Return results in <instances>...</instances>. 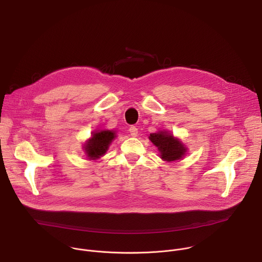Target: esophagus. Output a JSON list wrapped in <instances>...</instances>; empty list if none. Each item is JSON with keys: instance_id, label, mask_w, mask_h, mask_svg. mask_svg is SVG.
Instances as JSON below:
<instances>
[{"instance_id": "obj_1", "label": "esophagus", "mask_w": 262, "mask_h": 262, "mask_svg": "<svg viewBox=\"0 0 262 262\" xmlns=\"http://www.w3.org/2000/svg\"><path fill=\"white\" fill-rule=\"evenodd\" d=\"M129 134L132 137H137L138 136V128L136 126H130L128 129Z\"/></svg>"}]
</instances>
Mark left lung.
I'll use <instances>...</instances> for the list:
<instances>
[{
	"instance_id": "obj_1",
	"label": "left lung",
	"mask_w": 262,
	"mask_h": 262,
	"mask_svg": "<svg viewBox=\"0 0 262 262\" xmlns=\"http://www.w3.org/2000/svg\"><path fill=\"white\" fill-rule=\"evenodd\" d=\"M149 140L158 147L161 159L167 162L182 159L186 152V149H188L185 148L181 141H179V139L173 137V135L166 130L150 134Z\"/></svg>"
}]
</instances>
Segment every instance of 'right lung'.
<instances>
[{
    "label": "right lung",
    "mask_w": 262,
    "mask_h": 262,
    "mask_svg": "<svg viewBox=\"0 0 262 262\" xmlns=\"http://www.w3.org/2000/svg\"><path fill=\"white\" fill-rule=\"evenodd\" d=\"M114 130H98L92 134V137L84 145L85 152L90 160H97L104 156L111 142L115 139Z\"/></svg>",
    "instance_id": "add662e5"
}]
</instances>
